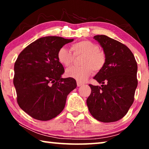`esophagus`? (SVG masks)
<instances>
[{
    "label": "esophagus",
    "instance_id": "1",
    "mask_svg": "<svg viewBox=\"0 0 149 149\" xmlns=\"http://www.w3.org/2000/svg\"><path fill=\"white\" fill-rule=\"evenodd\" d=\"M84 85V84H82V83H81V82H79V81H77V87H80V86H82V85Z\"/></svg>",
    "mask_w": 149,
    "mask_h": 149
}]
</instances>
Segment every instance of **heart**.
<instances>
[{"mask_svg":"<svg viewBox=\"0 0 149 149\" xmlns=\"http://www.w3.org/2000/svg\"><path fill=\"white\" fill-rule=\"evenodd\" d=\"M75 56H84L80 67L72 66L65 70V75L79 82H84L93 72L100 71L105 64L106 56L99 47L89 41H82L74 44L71 47ZM71 50L64 47H61L57 52L58 61L64 66H69L74 60Z\"/></svg>","mask_w":149,"mask_h":149,"instance_id":"obj_1","label":"heart"}]
</instances>
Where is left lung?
I'll list each match as a JSON object with an SVG mask.
<instances>
[{"label":"left lung","mask_w":149,"mask_h":149,"mask_svg":"<svg viewBox=\"0 0 149 149\" xmlns=\"http://www.w3.org/2000/svg\"><path fill=\"white\" fill-rule=\"evenodd\" d=\"M106 56L104 67L93 77L101 86L89 85L87 99L89 110L96 120L114 122L127 114L134 100L137 87V64L125 45L104 35L93 37Z\"/></svg>","instance_id":"1"}]
</instances>
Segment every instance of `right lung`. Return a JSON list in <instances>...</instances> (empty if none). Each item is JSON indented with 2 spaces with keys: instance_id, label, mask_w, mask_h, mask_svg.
I'll use <instances>...</instances> for the list:
<instances>
[{
  "instance_id": "obj_1",
  "label": "right lung",
  "mask_w": 149,
  "mask_h": 149,
  "mask_svg": "<svg viewBox=\"0 0 149 149\" xmlns=\"http://www.w3.org/2000/svg\"><path fill=\"white\" fill-rule=\"evenodd\" d=\"M74 41L61 37H41L22 50L14 64V85L17 101L25 112L35 119L47 121L64 108L67 96L77 87L64 73L57 52Z\"/></svg>"
}]
</instances>
